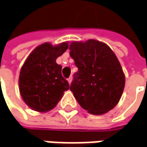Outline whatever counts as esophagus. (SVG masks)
Segmentation results:
<instances>
[{"label": "esophagus", "instance_id": "obj_1", "mask_svg": "<svg viewBox=\"0 0 147 147\" xmlns=\"http://www.w3.org/2000/svg\"><path fill=\"white\" fill-rule=\"evenodd\" d=\"M72 81H73V78L72 77H69V78H68V82H69V84H71Z\"/></svg>", "mask_w": 147, "mask_h": 147}]
</instances>
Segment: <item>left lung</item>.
I'll return each instance as SVG.
<instances>
[{
    "label": "left lung",
    "instance_id": "1",
    "mask_svg": "<svg viewBox=\"0 0 147 147\" xmlns=\"http://www.w3.org/2000/svg\"><path fill=\"white\" fill-rule=\"evenodd\" d=\"M69 49L78 69L70 90L79 105L93 115L113 109L125 87V74L113 51L96 40L73 41Z\"/></svg>",
    "mask_w": 147,
    "mask_h": 147
}]
</instances>
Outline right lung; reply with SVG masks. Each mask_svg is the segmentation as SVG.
<instances>
[{
	"label": "right lung",
	"instance_id": "add662e5",
	"mask_svg": "<svg viewBox=\"0 0 147 147\" xmlns=\"http://www.w3.org/2000/svg\"><path fill=\"white\" fill-rule=\"evenodd\" d=\"M68 42L53 45L44 43L29 55L21 67L19 89L23 101L39 113H47L69 89L68 81L61 74L62 66L56 63L58 57L67 50Z\"/></svg>",
	"mask_w": 147,
	"mask_h": 147
}]
</instances>
